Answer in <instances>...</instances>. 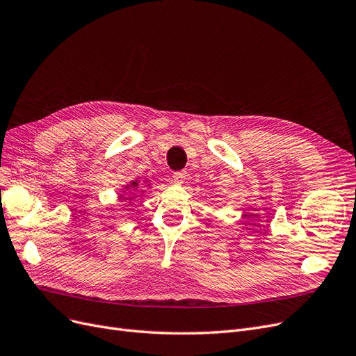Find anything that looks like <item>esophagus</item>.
Returning <instances> with one entry per match:
<instances>
[{
    "instance_id": "obj_1",
    "label": "esophagus",
    "mask_w": 356,
    "mask_h": 356,
    "mask_svg": "<svg viewBox=\"0 0 356 356\" xmlns=\"http://www.w3.org/2000/svg\"><path fill=\"white\" fill-rule=\"evenodd\" d=\"M184 179H186V172H176V173H173V181L176 184L184 183Z\"/></svg>"
}]
</instances>
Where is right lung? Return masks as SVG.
<instances>
[{"label": "right lung", "instance_id": "obj_1", "mask_svg": "<svg viewBox=\"0 0 356 356\" xmlns=\"http://www.w3.org/2000/svg\"><path fill=\"white\" fill-rule=\"evenodd\" d=\"M147 183H149V180L147 181H144V183H141L140 180H134V181H131L129 184H127L125 186V191H129L128 193H131V196H127L125 197V200H132L134 199V192H141V193H144V191H143V188H144V184L145 186H149V184H147Z\"/></svg>", "mask_w": 356, "mask_h": 356}]
</instances>
